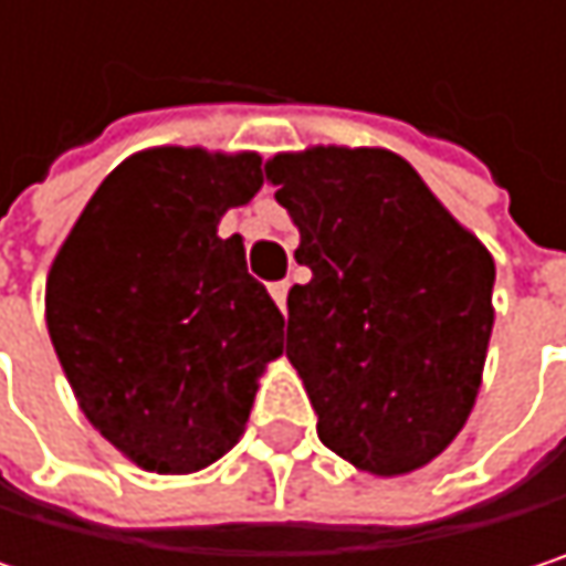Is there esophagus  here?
Masks as SVG:
<instances>
[{"label": "esophagus", "mask_w": 566, "mask_h": 566, "mask_svg": "<svg viewBox=\"0 0 566 566\" xmlns=\"http://www.w3.org/2000/svg\"><path fill=\"white\" fill-rule=\"evenodd\" d=\"M287 287H291L287 282H275L272 287H269V291H272V297H275V304H279L282 311L287 307Z\"/></svg>", "instance_id": "obj_1"}]
</instances>
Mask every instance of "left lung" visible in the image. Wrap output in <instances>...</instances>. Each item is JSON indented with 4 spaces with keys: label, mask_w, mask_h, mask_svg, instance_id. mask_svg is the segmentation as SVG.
Wrapping results in <instances>:
<instances>
[{
    "label": "left lung",
    "mask_w": 566,
    "mask_h": 566,
    "mask_svg": "<svg viewBox=\"0 0 566 566\" xmlns=\"http://www.w3.org/2000/svg\"><path fill=\"white\" fill-rule=\"evenodd\" d=\"M265 179L311 269L287 291V360L321 442L380 479L429 465L482 387L492 252L384 147L275 154Z\"/></svg>",
    "instance_id": "obj_1"
}]
</instances>
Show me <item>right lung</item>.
<instances>
[{
    "label": "right lung",
    "mask_w": 566,
    "mask_h": 566,
    "mask_svg": "<svg viewBox=\"0 0 566 566\" xmlns=\"http://www.w3.org/2000/svg\"><path fill=\"white\" fill-rule=\"evenodd\" d=\"M262 189V157L140 150L111 172L45 282V321L87 422L134 465L189 475L245 432L284 317L219 222Z\"/></svg>",
    "instance_id": "1"
}]
</instances>
